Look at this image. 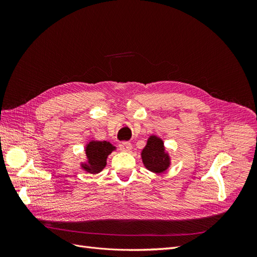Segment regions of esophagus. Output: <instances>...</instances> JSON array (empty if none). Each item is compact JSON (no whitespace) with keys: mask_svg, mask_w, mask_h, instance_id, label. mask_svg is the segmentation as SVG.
Listing matches in <instances>:
<instances>
[{"mask_svg":"<svg viewBox=\"0 0 257 257\" xmlns=\"http://www.w3.org/2000/svg\"><path fill=\"white\" fill-rule=\"evenodd\" d=\"M119 148H120V150H121V151L128 152V151H131V149H132V145H131V143L122 142V143H120Z\"/></svg>","mask_w":257,"mask_h":257,"instance_id":"34e87169","label":"esophagus"}]
</instances>
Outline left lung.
<instances>
[{
	"label": "left lung",
	"mask_w": 257,
	"mask_h": 257,
	"mask_svg": "<svg viewBox=\"0 0 257 257\" xmlns=\"http://www.w3.org/2000/svg\"><path fill=\"white\" fill-rule=\"evenodd\" d=\"M144 166L155 175L165 173L172 165V158L166 150L163 139L157 135L148 137L147 145L141 152Z\"/></svg>",
	"instance_id": "8db88e82"
}]
</instances>
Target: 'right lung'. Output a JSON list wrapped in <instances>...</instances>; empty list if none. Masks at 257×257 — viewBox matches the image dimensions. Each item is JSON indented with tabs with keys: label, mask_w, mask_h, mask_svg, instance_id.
Listing matches in <instances>:
<instances>
[{
	"label": "right lung",
	"mask_w": 257,
	"mask_h": 257,
	"mask_svg": "<svg viewBox=\"0 0 257 257\" xmlns=\"http://www.w3.org/2000/svg\"><path fill=\"white\" fill-rule=\"evenodd\" d=\"M116 150L109 142L90 141L84 147L85 161L80 163V167L85 173L95 175L106 167L108 155Z\"/></svg>",
	"instance_id": "1"
}]
</instances>
